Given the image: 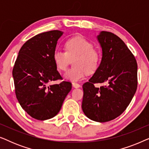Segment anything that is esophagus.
Masks as SVG:
<instances>
[{
	"label": "esophagus",
	"instance_id": "1",
	"mask_svg": "<svg viewBox=\"0 0 149 149\" xmlns=\"http://www.w3.org/2000/svg\"><path fill=\"white\" fill-rule=\"evenodd\" d=\"M72 85L73 87H75V88H77V87H81L80 84H79V83H77L76 82H72Z\"/></svg>",
	"mask_w": 149,
	"mask_h": 149
}]
</instances>
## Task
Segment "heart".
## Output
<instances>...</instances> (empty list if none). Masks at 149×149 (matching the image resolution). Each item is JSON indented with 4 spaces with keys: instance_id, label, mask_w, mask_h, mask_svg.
Masks as SVG:
<instances>
[{
    "instance_id": "obj_1",
    "label": "heart",
    "mask_w": 149,
    "mask_h": 149,
    "mask_svg": "<svg viewBox=\"0 0 149 149\" xmlns=\"http://www.w3.org/2000/svg\"><path fill=\"white\" fill-rule=\"evenodd\" d=\"M65 50L56 49L53 54V60L56 68L64 71L68 67L70 60L74 59V67L68 69L64 77L72 81L84 78L87 71L92 72L98 67L101 61V53L93 47L92 42L81 36L69 38L65 42Z\"/></svg>"
}]
</instances>
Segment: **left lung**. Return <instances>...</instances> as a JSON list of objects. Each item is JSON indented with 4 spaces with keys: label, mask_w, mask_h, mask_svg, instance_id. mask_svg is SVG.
<instances>
[{
    "label": "left lung",
    "mask_w": 149,
    "mask_h": 149,
    "mask_svg": "<svg viewBox=\"0 0 149 149\" xmlns=\"http://www.w3.org/2000/svg\"><path fill=\"white\" fill-rule=\"evenodd\" d=\"M97 39L102 49L100 64L89 81L83 85L82 109L97 122L115 119L127 109L138 86L136 60L116 34L102 31ZM96 83L104 85L96 88Z\"/></svg>",
    "instance_id": "obj_1"
}]
</instances>
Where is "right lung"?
I'll return each instance as SVG.
<instances>
[{"label":"right lung","instance_id":"obj_1","mask_svg":"<svg viewBox=\"0 0 149 149\" xmlns=\"http://www.w3.org/2000/svg\"><path fill=\"white\" fill-rule=\"evenodd\" d=\"M60 30L42 32L28 40L20 49L13 68L15 92L24 111L37 120L49 119L60 111L72 84L63 81L53 60Z\"/></svg>","mask_w":149,"mask_h":149}]
</instances>
